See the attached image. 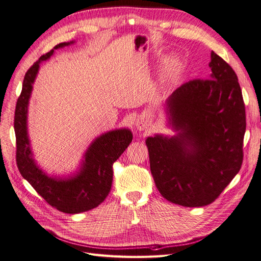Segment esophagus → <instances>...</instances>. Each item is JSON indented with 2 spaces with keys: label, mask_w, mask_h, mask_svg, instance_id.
<instances>
[{
  "label": "esophagus",
  "mask_w": 261,
  "mask_h": 261,
  "mask_svg": "<svg viewBox=\"0 0 261 261\" xmlns=\"http://www.w3.org/2000/svg\"><path fill=\"white\" fill-rule=\"evenodd\" d=\"M136 127L138 130H148L149 123L145 117H140L136 123Z\"/></svg>",
  "instance_id": "34e87169"
}]
</instances>
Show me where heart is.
<instances>
[{
    "label": "heart",
    "instance_id": "heart-1",
    "mask_svg": "<svg viewBox=\"0 0 261 261\" xmlns=\"http://www.w3.org/2000/svg\"><path fill=\"white\" fill-rule=\"evenodd\" d=\"M173 70H174V68H173V65H172V67L171 68H169L168 70H165V73L163 74V78L165 81H169L170 78L172 77V75H173Z\"/></svg>",
    "mask_w": 261,
    "mask_h": 261
}]
</instances>
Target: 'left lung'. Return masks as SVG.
Returning a JSON list of instances; mask_svg holds the SVG:
<instances>
[{
    "mask_svg": "<svg viewBox=\"0 0 261 261\" xmlns=\"http://www.w3.org/2000/svg\"><path fill=\"white\" fill-rule=\"evenodd\" d=\"M209 67V80L181 85L165 101L175 135L146 139L158 191L183 207L215 201L243 162L246 115L238 76L213 51Z\"/></svg>",
    "mask_w": 261,
    "mask_h": 261,
    "instance_id": "8db88e82",
    "label": "left lung"
}]
</instances>
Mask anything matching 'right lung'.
Masks as SVG:
<instances>
[{
  "mask_svg": "<svg viewBox=\"0 0 261 261\" xmlns=\"http://www.w3.org/2000/svg\"><path fill=\"white\" fill-rule=\"evenodd\" d=\"M75 43L62 42L42 55L25 75L21 93L15 110L14 129L16 135V161L22 177L50 206L64 213L76 215L98 207L107 198L112 186L113 163L133 140L132 130L120 128L107 132L92 140L74 173L54 176L45 173L36 162L28 136V106L40 63L49 60L54 50Z\"/></svg>",
  "mask_w": 261,
  "mask_h": 261,
  "instance_id": "obj_1",
  "label": "right lung"
}]
</instances>
